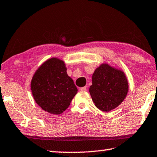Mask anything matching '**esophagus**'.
Segmentation results:
<instances>
[{"mask_svg": "<svg viewBox=\"0 0 157 157\" xmlns=\"http://www.w3.org/2000/svg\"><path fill=\"white\" fill-rule=\"evenodd\" d=\"M80 90L82 91H86L87 90V86H83V87H81L80 88Z\"/></svg>", "mask_w": 157, "mask_h": 157, "instance_id": "34e87169", "label": "esophagus"}]
</instances>
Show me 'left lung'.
Returning a JSON list of instances; mask_svg holds the SVG:
<instances>
[{
	"instance_id": "1",
	"label": "left lung",
	"mask_w": 157,
	"mask_h": 157,
	"mask_svg": "<svg viewBox=\"0 0 157 157\" xmlns=\"http://www.w3.org/2000/svg\"><path fill=\"white\" fill-rule=\"evenodd\" d=\"M128 91V81L124 72L106 63L95 70L89 92L99 110L109 112L116 108L126 98Z\"/></svg>"
}]
</instances>
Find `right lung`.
Wrapping results in <instances>:
<instances>
[{
  "instance_id": "right-lung-1",
  "label": "right lung",
  "mask_w": 157,
  "mask_h": 157,
  "mask_svg": "<svg viewBox=\"0 0 157 157\" xmlns=\"http://www.w3.org/2000/svg\"><path fill=\"white\" fill-rule=\"evenodd\" d=\"M66 70L63 61L52 58L40 66L32 78L31 89L34 100L49 113H63L78 93Z\"/></svg>"
}]
</instances>
